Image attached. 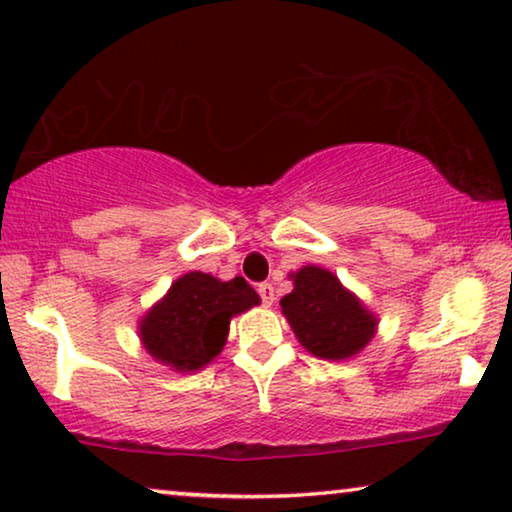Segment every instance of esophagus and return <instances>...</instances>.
<instances>
[{"mask_svg":"<svg viewBox=\"0 0 512 512\" xmlns=\"http://www.w3.org/2000/svg\"><path fill=\"white\" fill-rule=\"evenodd\" d=\"M257 292L262 296V303L266 308H271L273 303H276V292H273V285L271 282H262V285H257Z\"/></svg>","mask_w":512,"mask_h":512,"instance_id":"34e87169","label":"esophagus"}]
</instances>
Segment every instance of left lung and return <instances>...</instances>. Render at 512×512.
Returning a JSON list of instances; mask_svg holds the SVG:
<instances>
[{
  "label": "left lung",
  "instance_id": "1",
  "mask_svg": "<svg viewBox=\"0 0 512 512\" xmlns=\"http://www.w3.org/2000/svg\"><path fill=\"white\" fill-rule=\"evenodd\" d=\"M294 289L280 299L282 315L305 352L322 361H347L375 338L379 317L324 266L289 273Z\"/></svg>",
  "mask_w": 512,
  "mask_h": 512
}]
</instances>
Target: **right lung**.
Segmentation results:
<instances>
[{
    "mask_svg": "<svg viewBox=\"0 0 512 512\" xmlns=\"http://www.w3.org/2000/svg\"><path fill=\"white\" fill-rule=\"evenodd\" d=\"M241 276L232 280L188 271L137 322L142 347L174 372H197L223 352L232 317L259 305Z\"/></svg>",
    "mask_w": 512,
    "mask_h": 512,
    "instance_id": "1",
    "label": "right lung"
}]
</instances>
